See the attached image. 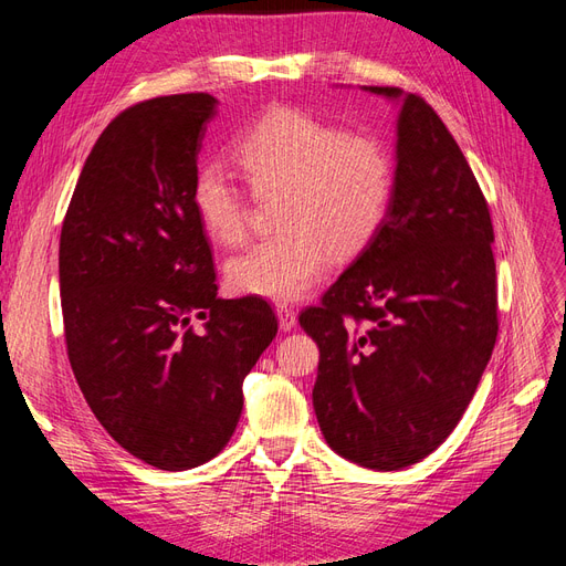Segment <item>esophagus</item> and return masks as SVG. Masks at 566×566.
Segmentation results:
<instances>
[{
  "mask_svg": "<svg viewBox=\"0 0 566 566\" xmlns=\"http://www.w3.org/2000/svg\"><path fill=\"white\" fill-rule=\"evenodd\" d=\"M276 316H279V328H281V331H293V328H295L297 314H295L293 306L279 304V306H276Z\"/></svg>",
  "mask_w": 566,
  "mask_h": 566,
  "instance_id": "34e87169",
  "label": "esophagus"
}]
</instances>
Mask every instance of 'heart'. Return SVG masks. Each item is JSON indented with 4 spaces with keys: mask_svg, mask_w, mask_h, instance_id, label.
Returning <instances> with one entry per match:
<instances>
[{
    "mask_svg": "<svg viewBox=\"0 0 566 566\" xmlns=\"http://www.w3.org/2000/svg\"><path fill=\"white\" fill-rule=\"evenodd\" d=\"M233 160L260 196L281 193V233L227 264L235 293L287 302L306 295L335 256L361 252L378 233L394 193V163L382 142L295 108H273L233 142ZM193 208L221 245L248 231L241 188L210 165L193 179Z\"/></svg>",
    "mask_w": 566,
    "mask_h": 566,
    "instance_id": "obj_1",
    "label": "heart"
}]
</instances>
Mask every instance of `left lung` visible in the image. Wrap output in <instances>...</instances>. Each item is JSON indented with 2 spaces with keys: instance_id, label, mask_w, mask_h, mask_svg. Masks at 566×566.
Here are the masks:
<instances>
[{
  "instance_id": "obj_1",
  "label": "left lung",
  "mask_w": 566,
  "mask_h": 566,
  "mask_svg": "<svg viewBox=\"0 0 566 566\" xmlns=\"http://www.w3.org/2000/svg\"><path fill=\"white\" fill-rule=\"evenodd\" d=\"M361 90L399 108L389 212L300 325L321 352L312 397L328 447L389 472L430 455L482 380L499 335L493 227L439 115L397 87Z\"/></svg>"
}]
</instances>
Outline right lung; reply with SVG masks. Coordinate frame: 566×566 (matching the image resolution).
Returning <instances> with one entry per match:
<instances>
[{
	"label": "right lung",
	"instance_id": "obj_1",
	"mask_svg": "<svg viewBox=\"0 0 566 566\" xmlns=\"http://www.w3.org/2000/svg\"><path fill=\"white\" fill-rule=\"evenodd\" d=\"M217 106L210 94H175L119 113L84 163L61 229L75 380L119 447L169 472L227 447L245 375L279 331L264 300L217 297L191 198Z\"/></svg>",
	"mask_w": 566,
	"mask_h": 566
}]
</instances>
